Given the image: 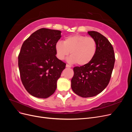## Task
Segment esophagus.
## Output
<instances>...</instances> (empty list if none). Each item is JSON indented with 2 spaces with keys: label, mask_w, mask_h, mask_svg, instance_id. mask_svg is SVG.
Returning <instances> with one entry per match:
<instances>
[{
  "label": "esophagus",
  "mask_w": 132,
  "mask_h": 132,
  "mask_svg": "<svg viewBox=\"0 0 132 132\" xmlns=\"http://www.w3.org/2000/svg\"><path fill=\"white\" fill-rule=\"evenodd\" d=\"M66 67L67 68H71V66L70 65H69V64H66Z\"/></svg>",
  "instance_id": "obj_1"
}]
</instances>
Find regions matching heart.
I'll use <instances>...</instances> for the list:
<instances>
[{"label": "heart", "mask_w": 132, "mask_h": 132, "mask_svg": "<svg viewBox=\"0 0 132 132\" xmlns=\"http://www.w3.org/2000/svg\"><path fill=\"white\" fill-rule=\"evenodd\" d=\"M56 56L63 60L70 54L68 61L77 63L79 65H85L94 58L97 51V44L92 37L75 35L65 37L63 42H57L55 45Z\"/></svg>", "instance_id": "heart-1"}]
</instances>
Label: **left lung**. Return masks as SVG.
<instances>
[{
    "mask_svg": "<svg viewBox=\"0 0 132 132\" xmlns=\"http://www.w3.org/2000/svg\"><path fill=\"white\" fill-rule=\"evenodd\" d=\"M87 32L96 42V53L87 64L74 68V76L71 80L73 91L82 97L95 96L106 88L115 62L113 48L109 41L98 32Z\"/></svg>",
    "mask_w": 132,
    "mask_h": 132,
    "instance_id": "obj_1",
    "label": "left lung"
}]
</instances>
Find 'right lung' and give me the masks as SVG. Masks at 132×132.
<instances>
[{"instance_id":"add662e5","label":"right lung","mask_w":132,"mask_h":132,"mask_svg":"<svg viewBox=\"0 0 132 132\" xmlns=\"http://www.w3.org/2000/svg\"><path fill=\"white\" fill-rule=\"evenodd\" d=\"M61 31L42 28L23 42L18 56L22 84L34 97L46 98L57 88V81L66 64L55 56V45Z\"/></svg>"}]
</instances>
